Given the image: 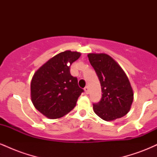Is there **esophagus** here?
<instances>
[{
	"instance_id": "1",
	"label": "esophagus",
	"mask_w": 157,
	"mask_h": 157,
	"mask_svg": "<svg viewBox=\"0 0 157 157\" xmlns=\"http://www.w3.org/2000/svg\"><path fill=\"white\" fill-rule=\"evenodd\" d=\"M84 90H85V92H86V94H89V88L88 87V86H86V87L84 88Z\"/></svg>"
}]
</instances>
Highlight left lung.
Returning a JSON list of instances; mask_svg holds the SVG:
<instances>
[{
	"mask_svg": "<svg viewBox=\"0 0 157 157\" xmlns=\"http://www.w3.org/2000/svg\"><path fill=\"white\" fill-rule=\"evenodd\" d=\"M102 90L100 102L93 104L94 111L105 121H112L127 114L134 93L127 76L112 57L106 54L88 55Z\"/></svg>",
	"mask_w": 157,
	"mask_h": 157,
	"instance_id": "1",
	"label": "left lung"
}]
</instances>
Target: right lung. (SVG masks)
Instances as JSON below:
<instances>
[{"instance_id":"right-lung-1","label":"right lung","mask_w":157,"mask_h":157,"mask_svg":"<svg viewBox=\"0 0 157 157\" xmlns=\"http://www.w3.org/2000/svg\"><path fill=\"white\" fill-rule=\"evenodd\" d=\"M80 57L77 52L65 51L55 55L36 71L31 82V97L36 109L50 119L67 114L76 105L84 90L70 66Z\"/></svg>"}]
</instances>
